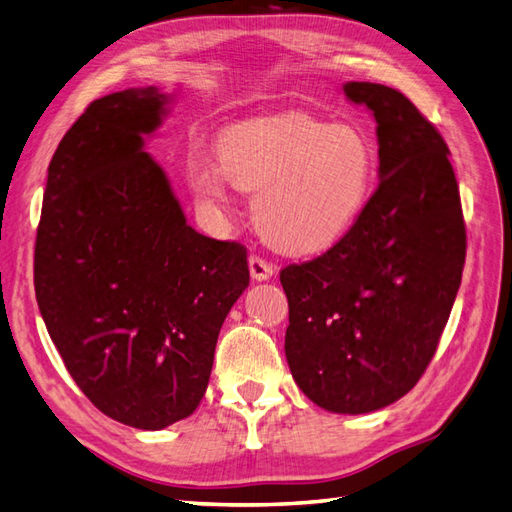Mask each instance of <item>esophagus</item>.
<instances>
[{
  "label": "esophagus",
  "mask_w": 512,
  "mask_h": 512,
  "mask_svg": "<svg viewBox=\"0 0 512 512\" xmlns=\"http://www.w3.org/2000/svg\"><path fill=\"white\" fill-rule=\"evenodd\" d=\"M248 270H251L253 281H268L274 274V266L259 255H251V259H248Z\"/></svg>",
  "instance_id": "obj_1"
}]
</instances>
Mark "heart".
I'll use <instances>...</instances> for the list:
<instances>
[{"label": "heart", "instance_id": "heart-1", "mask_svg": "<svg viewBox=\"0 0 512 512\" xmlns=\"http://www.w3.org/2000/svg\"><path fill=\"white\" fill-rule=\"evenodd\" d=\"M216 155L218 164L186 168L196 203L222 214L233 186L255 190L259 231L294 255L342 242L368 207L378 173L376 147L363 129L307 114L231 125L218 136Z\"/></svg>", "mask_w": 512, "mask_h": 512}]
</instances>
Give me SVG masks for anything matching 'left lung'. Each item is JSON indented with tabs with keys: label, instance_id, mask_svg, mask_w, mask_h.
Wrapping results in <instances>:
<instances>
[{
	"label": "left lung",
	"instance_id": "8db88e82",
	"mask_svg": "<svg viewBox=\"0 0 512 512\" xmlns=\"http://www.w3.org/2000/svg\"><path fill=\"white\" fill-rule=\"evenodd\" d=\"M372 110L378 183L359 222L324 255L281 270L285 357L296 385L333 413H370L409 393L435 357L465 266L450 149L400 90L348 82Z\"/></svg>",
	"mask_w": 512,
	"mask_h": 512
}]
</instances>
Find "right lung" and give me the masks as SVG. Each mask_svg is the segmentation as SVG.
Instances as JSON below:
<instances>
[{
  "instance_id": "add662e5",
  "label": "right lung",
  "mask_w": 512,
  "mask_h": 512,
  "mask_svg": "<svg viewBox=\"0 0 512 512\" xmlns=\"http://www.w3.org/2000/svg\"><path fill=\"white\" fill-rule=\"evenodd\" d=\"M166 103L155 86L90 103L49 162L34 246L38 309L73 381L142 430L194 413L251 281L246 248L196 233L144 151Z\"/></svg>"
}]
</instances>
